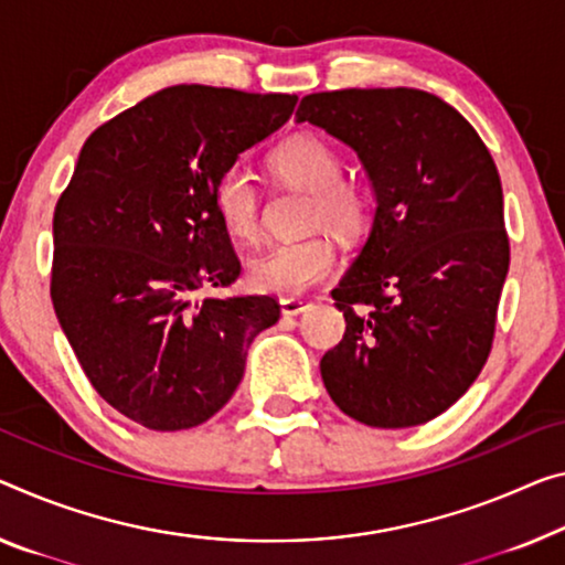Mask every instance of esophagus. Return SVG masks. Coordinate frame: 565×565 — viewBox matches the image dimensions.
<instances>
[{"mask_svg":"<svg viewBox=\"0 0 565 565\" xmlns=\"http://www.w3.org/2000/svg\"><path fill=\"white\" fill-rule=\"evenodd\" d=\"M310 306H312V302L302 300V298H282L280 300L282 316H300V312H306Z\"/></svg>","mask_w":565,"mask_h":565,"instance_id":"obj_1","label":"esophagus"}]
</instances>
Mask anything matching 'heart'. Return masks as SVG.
I'll list each match as a JSON object with an SVG mask.
<instances>
[{
  "label": "heart",
  "instance_id": "obj_1",
  "mask_svg": "<svg viewBox=\"0 0 565 565\" xmlns=\"http://www.w3.org/2000/svg\"><path fill=\"white\" fill-rule=\"evenodd\" d=\"M270 169L285 184L310 192L308 224L359 234L371 216V194L359 179L341 173V156L312 134L285 138L270 153ZM214 212L234 239H259V194L249 173L230 167L214 184ZM338 263V249L328 234H308L267 249L249 265V282L259 292L300 295L318 285Z\"/></svg>",
  "mask_w": 565,
  "mask_h": 565
}]
</instances>
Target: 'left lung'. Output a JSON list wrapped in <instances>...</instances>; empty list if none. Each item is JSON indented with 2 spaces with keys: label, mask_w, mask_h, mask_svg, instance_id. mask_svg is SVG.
<instances>
[{
  "label": "left lung",
  "mask_w": 565,
  "mask_h": 565,
  "mask_svg": "<svg viewBox=\"0 0 565 565\" xmlns=\"http://www.w3.org/2000/svg\"><path fill=\"white\" fill-rule=\"evenodd\" d=\"M295 118L349 143L376 192L366 245L331 292L345 333L323 384L369 427L429 422L492 351L510 267L498 167L462 113L416 88L312 93Z\"/></svg>",
  "instance_id": "obj_1"
}]
</instances>
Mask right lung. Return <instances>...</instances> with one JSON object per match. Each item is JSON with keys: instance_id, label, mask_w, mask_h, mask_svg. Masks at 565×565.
<instances>
[{"instance_id": "1", "label": "right lung", "mask_w": 565, "mask_h": 565, "mask_svg": "<svg viewBox=\"0 0 565 565\" xmlns=\"http://www.w3.org/2000/svg\"><path fill=\"white\" fill-rule=\"evenodd\" d=\"M298 98L173 85L88 136L52 216L50 298L85 376L153 431L204 424L230 402L270 295H202L239 277L214 184L277 131Z\"/></svg>"}]
</instances>
